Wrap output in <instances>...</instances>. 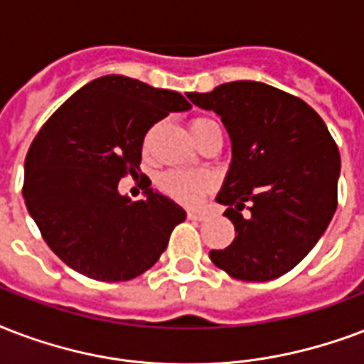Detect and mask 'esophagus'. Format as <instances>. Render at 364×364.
<instances>
[{
    "label": "esophagus",
    "mask_w": 364,
    "mask_h": 364,
    "mask_svg": "<svg viewBox=\"0 0 364 364\" xmlns=\"http://www.w3.org/2000/svg\"><path fill=\"white\" fill-rule=\"evenodd\" d=\"M187 218L193 219V221H204V219H206V213H202V212H188Z\"/></svg>",
    "instance_id": "obj_1"
}]
</instances>
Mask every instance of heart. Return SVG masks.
<instances>
[{
    "label": "heart",
    "instance_id": "obj_1",
    "mask_svg": "<svg viewBox=\"0 0 364 364\" xmlns=\"http://www.w3.org/2000/svg\"><path fill=\"white\" fill-rule=\"evenodd\" d=\"M218 124L210 118H196L191 122V133L196 141L204 133L218 129ZM158 185L162 188V193L168 194L173 200L181 202V204H194L200 200L202 194L210 191L212 179L200 171H166L158 179Z\"/></svg>",
    "mask_w": 364,
    "mask_h": 364
}]
</instances>
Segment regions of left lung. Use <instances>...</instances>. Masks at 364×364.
I'll use <instances>...</instances> for the list:
<instances>
[{"mask_svg": "<svg viewBox=\"0 0 364 364\" xmlns=\"http://www.w3.org/2000/svg\"><path fill=\"white\" fill-rule=\"evenodd\" d=\"M187 97L213 110L231 139L215 200L227 206L237 237L210 259L238 281H273L311 252L336 212V143L307 102L267 83L240 80Z\"/></svg>", "mask_w": 364, "mask_h": 364, "instance_id": "8db88e82", "label": "left lung"}]
</instances>
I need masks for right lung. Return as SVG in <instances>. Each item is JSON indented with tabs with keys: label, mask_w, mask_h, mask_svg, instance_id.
<instances>
[{
	"label": "right lung",
	"mask_w": 364,
	"mask_h": 364,
	"mask_svg": "<svg viewBox=\"0 0 364 364\" xmlns=\"http://www.w3.org/2000/svg\"><path fill=\"white\" fill-rule=\"evenodd\" d=\"M188 108L177 91L108 74L85 83L46 122L26 154L22 196L47 246L68 267L118 282L158 262L187 213L151 181L137 202L118 183L137 173L146 132Z\"/></svg>",
	"instance_id": "right-lung-1"
}]
</instances>
